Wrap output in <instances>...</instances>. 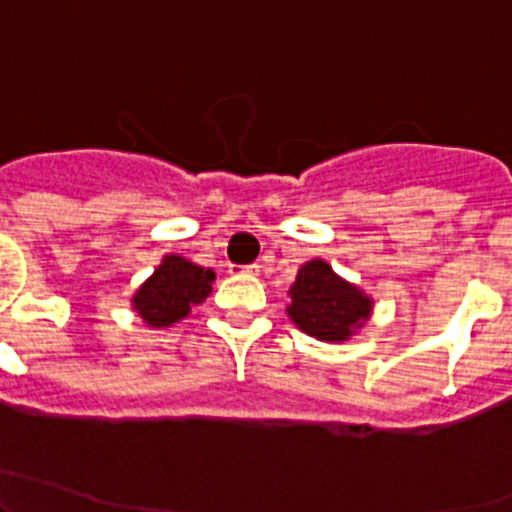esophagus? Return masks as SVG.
<instances>
[{
	"label": "esophagus",
	"instance_id": "1",
	"mask_svg": "<svg viewBox=\"0 0 512 512\" xmlns=\"http://www.w3.org/2000/svg\"><path fill=\"white\" fill-rule=\"evenodd\" d=\"M230 272H245V275H257L260 265H247V267H230Z\"/></svg>",
	"mask_w": 512,
	"mask_h": 512
}]
</instances>
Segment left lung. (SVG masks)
<instances>
[{
    "label": "left lung",
    "instance_id": "1",
    "mask_svg": "<svg viewBox=\"0 0 512 512\" xmlns=\"http://www.w3.org/2000/svg\"><path fill=\"white\" fill-rule=\"evenodd\" d=\"M287 294L292 299L287 317L294 327L327 344L349 342L374 314V299L319 257L299 267Z\"/></svg>",
    "mask_w": 512,
    "mask_h": 512
}]
</instances>
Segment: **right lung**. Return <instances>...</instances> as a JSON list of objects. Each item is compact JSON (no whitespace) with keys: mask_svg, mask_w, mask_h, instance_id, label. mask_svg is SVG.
Here are the masks:
<instances>
[{"mask_svg":"<svg viewBox=\"0 0 512 512\" xmlns=\"http://www.w3.org/2000/svg\"><path fill=\"white\" fill-rule=\"evenodd\" d=\"M215 272L200 267L188 257L165 255L153 275L136 289L131 307L146 327H173L190 314L195 304H203L213 292Z\"/></svg>","mask_w":512,"mask_h":512,"instance_id":"right-lung-1","label":"right lung"}]
</instances>
